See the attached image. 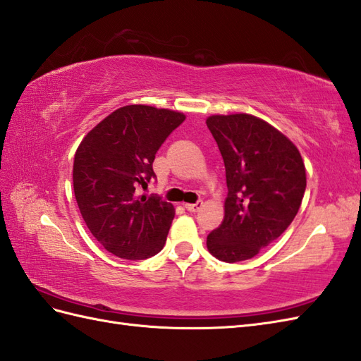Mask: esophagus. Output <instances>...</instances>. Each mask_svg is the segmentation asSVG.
<instances>
[{
  "mask_svg": "<svg viewBox=\"0 0 361 361\" xmlns=\"http://www.w3.org/2000/svg\"><path fill=\"white\" fill-rule=\"evenodd\" d=\"M202 207V201H198V202H193V204H184V209L189 210V212H198L200 209Z\"/></svg>",
  "mask_w": 361,
  "mask_h": 361,
  "instance_id": "1",
  "label": "esophagus"
}]
</instances>
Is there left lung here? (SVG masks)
<instances>
[{
	"instance_id": "left-lung-1",
	"label": "left lung",
	"mask_w": 361,
	"mask_h": 361,
	"mask_svg": "<svg viewBox=\"0 0 361 361\" xmlns=\"http://www.w3.org/2000/svg\"><path fill=\"white\" fill-rule=\"evenodd\" d=\"M206 123L228 189L224 219L209 233L207 250L224 262L252 259L298 215L307 188L302 155L279 129L252 114H215Z\"/></svg>"
}]
</instances>
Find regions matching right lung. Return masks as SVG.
Returning <instances> with one entry per match:
<instances>
[{"label":"right lung","instance_id":"right-lung-1","mask_svg":"<svg viewBox=\"0 0 361 361\" xmlns=\"http://www.w3.org/2000/svg\"><path fill=\"white\" fill-rule=\"evenodd\" d=\"M186 116L149 105H126L99 122L80 142L73 188L87 227L109 253L129 261L159 253L175 209L160 197L138 195L155 177L152 163Z\"/></svg>","mask_w":361,"mask_h":361}]
</instances>
